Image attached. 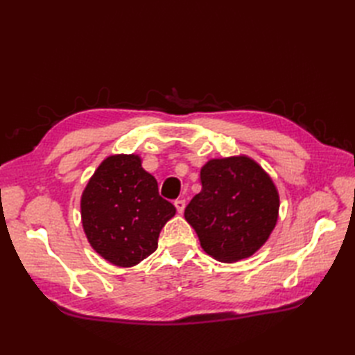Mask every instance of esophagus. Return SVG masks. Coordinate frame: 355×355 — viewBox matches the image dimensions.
<instances>
[{"mask_svg":"<svg viewBox=\"0 0 355 355\" xmlns=\"http://www.w3.org/2000/svg\"><path fill=\"white\" fill-rule=\"evenodd\" d=\"M175 207H176L178 213H184V210H185V200H176L175 201Z\"/></svg>","mask_w":355,"mask_h":355,"instance_id":"1","label":"esophagus"}]
</instances>
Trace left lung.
<instances>
[{
	"label": "left lung",
	"mask_w": 355,
	"mask_h": 355,
	"mask_svg": "<svg viewBox=\"0 0 355 355\" xmlns=\"http://www.w3.org/2000/svg\"><path fill=\"white\" fill-rule=\"evenodd\" d=\"M201 191L185 209L202 250L225 263L254 254L278 220L280 196L271 176L247 155L211 158L201 167Z\"/></svg>",
	"instance_id": "left-lung-1"
}]
</instances>
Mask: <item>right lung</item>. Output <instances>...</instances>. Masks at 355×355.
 Wrapping results in <instances>:
<instances>
[{
    "label": "right lung",
    "mask_w": 355,
    "mask_h": 355,
    "mask_svg": "<svg viewBox=\"0 0 355 355\" xmlns=\"http://www.w3.org/2000/svg\"><path fill=\"white\" fill-rule=\"evenodd\" d=\"M80 206L83 230L94 252L123 268L153 254L161 230L176 214L136 154L106 157L85 185Z\"/></svg>",
    "instance_id": "right-lung-1"
}]
</instances>
